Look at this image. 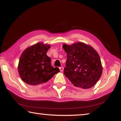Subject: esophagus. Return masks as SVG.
Listing matches in <instances>:
<instances>
[{"label": "esophagus", "instance_id": "1", "mask_svg": "<svg viewBox=\"0 0 121 121\" xmlns=\"http://www.w3.org/2000/svg\"><path fill=\"white\" fill-rule=\"evenodd\" d=\"M60 71H62L63 70V67H60Z\"/></svg>", "mask_w": 121, "mask_h": 121}]
</instances>
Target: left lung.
<instances>
[{
  "label": "left lung",
  "mask_w": 121,
  "mask_h": 121,
  "mask_svg": "<svg viewBox=\"0 0 121 121\" xmlns=\"http://www.w3.org/2000/svg\"><path fill=\"white\" fill-rule=\"evenodd\" d=\"M67 53L64 75L76 87H93L101 77L102 66L99 54L91 46L82 42L64 44Z\"/></svg>",
  "instance_id": "1"
}]
</instances>
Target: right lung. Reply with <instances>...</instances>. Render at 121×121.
Masks as SVG:
<instances>
[{
  "instance_id": "obj_1",
  "label": "right lung",
  "mask_w": 121,
  "mask_h": 121,
  "mask_svg": "<svg viewBox=\"0 0 121 121\" xmlns=\"http://www.w3.org/2000/svg\"><path fill=\"white\" fill-rule=\"evenodd\" d=\"M49 44L37 43L26 48L20 56L17 69L24 82L32 86L45 83L58 73V67L51 65V58L46 55Z\"/></svg>"
}]
</instances>
